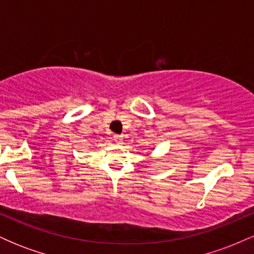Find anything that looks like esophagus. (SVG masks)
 Instances as JSON below:
<instances>
[{
	"instance_id": "esophagus-1",
	"label": "esophagus",
	"mask_w": 254,
	"mask_h": 254,
	"mask_svg": "<svg viewBox=\"0 0 254 254\" xmlns=\"http://www.w3.org/2000/svg\"><path fill=\"white\" fill-rule=\"evenodd\" d=\"M113 139H115V142H116V143H117V144H122V143H123V138H122V136L115 135V138H113Z\"/></svg>"
}]
</instances>
